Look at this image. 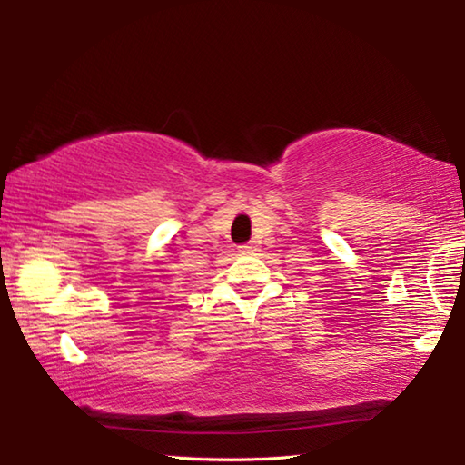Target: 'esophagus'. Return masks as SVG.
Here are the masks:
<instances>
[{"label":"esophagus","mask_w":465,"mask_h":465,"mask_svg":"<svg viewBox=\"0 0 465 465\" xmlns=\"http://www.w3.org/2000/svg\"><path fill=\"white\" fill-rule=\"evenodd\" d=\"M254 246H250V244H244V246H240V252L242 254H254Z\"/></svg>","instance_id":"34e87169"}]
</instances>
